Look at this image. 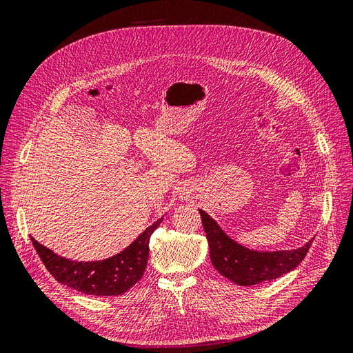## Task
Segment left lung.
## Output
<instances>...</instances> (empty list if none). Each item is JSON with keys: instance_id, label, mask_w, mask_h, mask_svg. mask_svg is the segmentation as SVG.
<instances>
[{"instance_id": "left-lung-1", "label": "left lung", "mask_w": 353, "mask_h": 353, "mask_svg": "<svg viewBox=\"0 0 353 353\" xmlns=\"http://www.w3.org/2000/svg\"><path fill=\"white\" fill-rule=\"evenodd\" d=\"M209 243V256L216 271L239 285H254L280 279L303 261L314 237L293 250L262 252L245 248L223 231L205 210H199Z\"/></svg>"}]
</instances>
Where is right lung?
Here are the masks:
<instances>
[{
	"mask_svg": "<svg viewBox=\"0 0 353 353\" xmlns=\"http://www.w3.org/2000/svg\"><path fill=\"white\" fill-rule=\"evenodd\" d=\"M163 216L145 228L126 249L103 261H72L30 237L42 263L54 279L73 290L92 296H119L141 279L148 259V240Z\"/></svg>",
	"mask_w": 353,
	"mask_h": 353,
	"instance_id": "add662e5",
	"label": "right lung"
}]
</instances>
